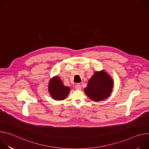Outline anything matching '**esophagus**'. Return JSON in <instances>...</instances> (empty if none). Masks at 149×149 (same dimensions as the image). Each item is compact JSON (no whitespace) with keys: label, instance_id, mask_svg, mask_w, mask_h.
Wrapping results in <instances>:
<instances>
[{"label":"esophagus","instance_id":"esophagus-1","mask_svg":"<svg viewBox=\"0 0 149 149\" xmlns=\"http://www.w3.org/2000/svg\"><path fill=\"white\" fill-rule=\"evenodd\" d=\"M75 89L77 90H81V85L79 84H77L76 86H75Z\"/></svg>","mask_w":149,"mask_h":149}]
</instances>
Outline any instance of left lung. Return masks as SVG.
<instances>
[{
	"mask_svg": "<svg viewBox=\"0 0 149 149\" xmlns=\"http://www.w3.org/2000/svg\"><path fill=\"white\" fill-rule=\"evenodd\" d=\"M114 81L104 70L95 71L88 80L84 88V93L94 101H101L108 98L111 94Z\"/></svg>",
	"mask_w": 149,
	"mask_h": 149,
	"instance_id": "1",
	"label": "left lung"
}]
</instances>
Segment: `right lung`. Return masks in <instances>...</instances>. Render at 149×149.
<instances>
[{
  "mask_svg": "<svg viewBox=\"0 0 149 149\" xmlns=\"http://www.w3.org/2000/svg\"><path fill=\"white\" fill-rule=\"evenodd\" d=\"M48 91L53 99L60 101L65 100L67 97L70 88L65 86L61 78L56 75L49 81Z\"/></svg>",
  "mask_w": 149,
  "mask_h": 149,
  "instance_id": "add662e5",
  "label": "right lung"
}]
</instances>
